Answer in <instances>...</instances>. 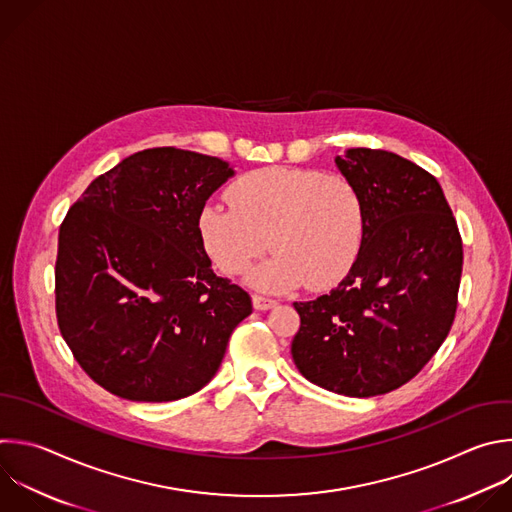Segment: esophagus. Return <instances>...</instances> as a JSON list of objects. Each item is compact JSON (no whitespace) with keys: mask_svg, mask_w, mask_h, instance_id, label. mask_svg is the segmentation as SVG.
<instances>
[{"mask_svg":"<svg viewBox=\"0 0 512 512\" xmlns=\"http://www.w3.org/2000/svg\"><path fill=\"white\" fill-rule=\"evenodd\" d=\"M275 305H277V301L271 299V297H265V295H259V293L253 295V307H255V309L265 311V309H271V307H275Z\"/></svg>","mask_w":512,"mask_h":512,"instance_id":"obj_1","label":"esophagus"}]
</instances>
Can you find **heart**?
I'll list each match as a JSON object with an SVG mask.
<instances>
[{
  "mask_svg": "<svg viewBox=\"0 0 512 512\" xmlns=\"http://www.w3.org/2000/svg\"><path fill=\"white\" fill-rule=\"evenodd\" d=\"M227 199L229 205L201 209V241L227 275L247 273L271 241L273 257L253 273L261 289H327L352 271L362 251L364 201L342 175L267 166L239 177Z\"/></svg>",
  "mask_w": 512,
  "mask_h": 512,
  "instance_id": "b5f03b06",
  "label": "heart"
}]
</instances>
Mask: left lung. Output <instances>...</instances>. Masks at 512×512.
Returning <instances> with one entry per match:
<instances>
[{
  "instance_id": "8db88e82",
  "label": "left lung",
  "mask_w": 512,
  "mask_h": 512,
  "mask_svg": "<svg viewBox=\"0 0 512 512\" xmlns=\"http://www.w3.org/2000/svg\"><path fill=\"white\" fill-rule=\"evenodd\" d=\"M366 209L362 251L331 293L293 303L299 374L335 394L370 398L410 382L446 339L462 275V237L438 181L388 150L337 156Z\"/></svg>"
}]
</instances>
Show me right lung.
<instances>
[{"label":"right lung","mask_w":512,"mask_h":512,"mask_svg":"<svg viewBox=\"0 0 512 512\" xmlns=\"http://www.w3.org/2000/svg\"><path fill=\"white\" fill-rule=\"evenodd\" d=\"M229 177L217 156L146 148L94 179L64 217L58 327L110 394L170 402L199 392L251 315L249 293L211 269L199 235L205 201Z\"/></svg>","instance_id":"add662e5"}]
</instances>
